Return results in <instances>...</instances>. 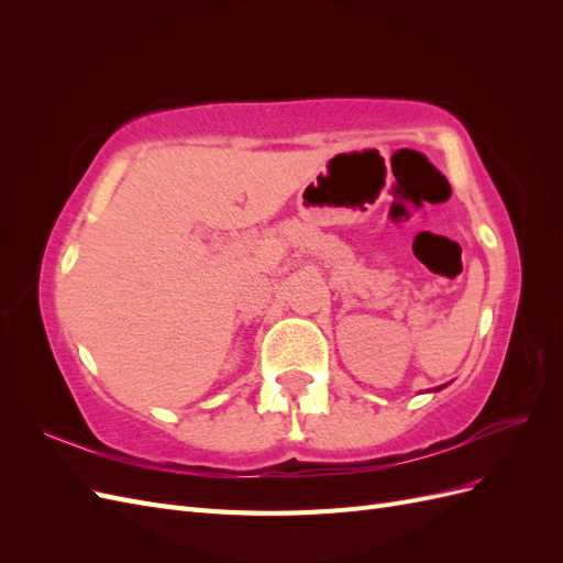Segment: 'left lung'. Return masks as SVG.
<instances>
[{"label":"left lung","instance_id":"left-lung-1","mask_svg":"<svg viewBox=\"0 0 563 563\" xmlns=\"http://www.w3.org/2000/svg\"><path fill=\"white\" fill-rule=\"evenodd\" d=\"M444 387H446V385H441V387H434V391H439V389H444Z\"/></svg>","mask_w":563,"mask_h":563}]
</instances>
